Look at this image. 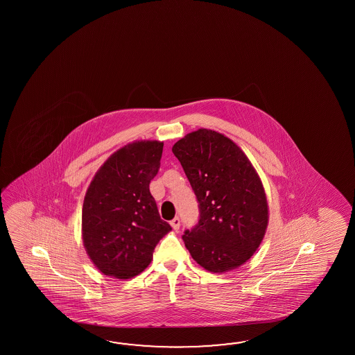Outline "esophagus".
Here are the masks:
<instances>
[{"mask_svg":"<svg viewBox=\"0 0 355 355\" xmlns=\"http://www.w3.org/2000/svg\"><path fill=\"white\" fill-rule=\"evenodd\" d=\"M170 225L174 228L175 231H178V230L180 228V218H179V217H175V218L170 222Z\"/></svg>","mask_w":355,"mask_h":355,"instance_id":"34e87169","label":"esophagus"}]
</instances>
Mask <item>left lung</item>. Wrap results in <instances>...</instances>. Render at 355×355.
Here are the masks:
<instances>
[{
	"label": "left lung",
	"instance_id": "left-lung-1",
	"mask_svg": "<svg viewBox=\"0 0 355 355\" xmlns=\"http://www.w3.org/2000/svg\"><path fill=\"white\" fill-rule=\"evenodd\" d=\"M199 203V222L182 240L205 270L226 272L246 263L264 239L269 209L254 166L228 137L189 133L173 147Z\"/></svg>",
	"mask_w": 355,
	"mask_h": 355
}]
</instances>
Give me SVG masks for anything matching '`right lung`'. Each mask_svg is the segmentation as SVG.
I'll use <instances>...</instances> for the list:
<instances>
[{"instance_id":"1","label":"right lung","mask_w":355,"mask_h":355,"mask_svg":"<svg viewBox=\"0 0 355 355\" xmlns=\"http://www.w3.org/2000/svg\"><path fill=\"white\" fill-rule=\"evenodd\" d=\"M164 142L136 141L114 152L86 191L83 241L100 272L118 279L136 277L171 226L159 217L150 182L157 175Z\"/></svg>"}]
</instances>
